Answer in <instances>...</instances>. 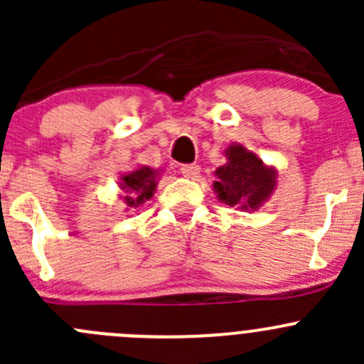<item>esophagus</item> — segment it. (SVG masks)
<instances>
[{
    "instance_id": "1",
    "label": "esophagus",
    "mask_w": 364,
    "mask_h": 364,
    "mask_svg": "<svg viewBox=\"0 0 364 364\" xmlns=\"http://www.w3.org/2000/svg\"><path fill=\"white\" fill-rule=\"evenodd\" d=\"M179 171H181V174L185 176V178H196V176L200 172V167L197 164H185L181 165Z\"/></svg>"
}]
</instances>
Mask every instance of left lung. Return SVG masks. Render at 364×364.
<instances>
[{
	"instance_id": "1",
	"label": "left lung",
	"mask_w": 364,
	"mask_h": 364,
	"mask_svg": "<svg viewBox=\"0 0 364 364\" xmlns=\"http://www.w3.org/2000/svg\"><path fill=\"white\" fill-rule=\"evenodd\" d=\"M227 159L229 161L216 171L218 181H215V190L220 200L227 205L255 209L273 192L277 185L274 171L264 167L262 161L243 146H230Z\"/></svg>"
}]
</instances>
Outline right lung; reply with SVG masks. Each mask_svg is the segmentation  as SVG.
Masks as SVG:
<instances>
[{
  "instance_id": "add662e5",
  "label": "right lung",
  "mask_w": 364,
  "mask_h": 364,
  "mask_svg": "<svg viewBox=\"0 0 364 364\" xmlns=\"http://www.w3.org/2000/svg\"><path fill=\"white\" fill-rule=\"evenodd\" d=\"M121 190L127 192L123 197L124 204L128 208H137L139 204L144 203L146 199H151L155 192V172L149 167H142L139 171H134L132 174H127L121 178Z\"/></svg>"
}]
</instances>
